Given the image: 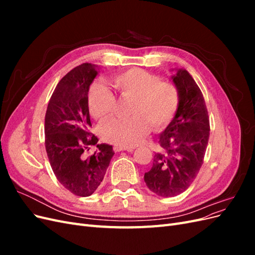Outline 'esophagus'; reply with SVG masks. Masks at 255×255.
Wrapping results in <instances>:
<instances>
[{
	"label": "esophagus",
	"instance_id": "obj_1",
	"mask_svg": "<svg viewBox=\"0 0 255 255\" xmlns=\"http://www.w3.org/2000/svg\"><path fill=\"white\" fill-rule=\"evenodd\" d=\"M114 151L115 152H120V151H128V152H133V148H126V146H120V145H115L114 146Z\"/></svg>",
	"mask_w": 255,
	"mask_h": 255
}]
</instances>
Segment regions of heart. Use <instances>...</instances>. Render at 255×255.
Masks as SVG:
<instances>
[{
	"instance_id": "b5f03b06",
	"label": "heart",
	"mask_w": 255,
	"mask_h": 255,
	"mask_svg": "<svg viewBox=\"0 0 255 255\" xmlns=\"http://www.w3.org/2000/svg\"><path fill=\"white\" fill-rule=\"evenodd\" d=\"M113 83L123 99L133 100L130 119L113 118L100 127L102 139L120 146L139 144L149 133L169 126L179 109V90L171 83L161 82L159 76L142 69H129L113 78ZM88 109L96 119L103 120L114 113L116 98L102 82L91 85L87 98Z\"/></svg>"
}]
</instances>
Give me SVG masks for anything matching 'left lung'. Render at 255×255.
I'll use <instances>...</instances> for the list:
<instances>
[{
    "instance_id": "obj_1",
    "label": "left lung",
    "mask_w": 255,
    "mask_h": 255,
    "mask_svg": "<svg viewBox=\"0 0 255 255\" xmlns=\"http://www.w3.org/2000/svg\"><path fill=\"white\" fill-rule=\"evenodd\" d=\"M171 81L179 90V109L160 133L163 151L155 153L151 170L144 173L148 188L159 197L182 194L203 164L210 138V119L201 90L185 69H172Z\"/></svg>"
}]
</instances>
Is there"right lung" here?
Wrapping results in <instances>:
<instances>
[{"label": "right lung", "instance_id": "1", "mask_svg": "<svg viewBox=\"0 0 255 255\" xmlns=\"http://www.w3.org/2000/svg\"><path fill=\"white\" fill-rule=\"evenodd\" d=\"M99 67L83 64L67 73L54 90L44 119L45 150L58 182L72 194L91 196L103 181L115 152L89 132L87 103L90 85ZM97 145L94 156L85 158L83 150Z\"/></svg>", "mask_w": 255, "mask_h": 255}]
</instances>
